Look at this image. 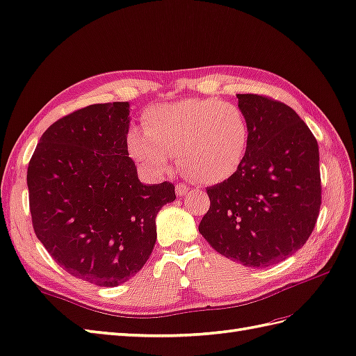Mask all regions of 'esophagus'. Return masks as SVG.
Segmentation results:
<instances>
[{
  "instance_id": "esophagus-1",
  "label": "esophagus",
  "mask_w": 356,
  "mask_h": 356,
  "mask_svg": "<svg viewBox=\"0 0 356 356\" xmlns=\"http://www.w3.org/2000/svg\"><path fill=\"white\" fill-rule=\"evenodd\" d=\"M189 191V188H188V185H185V184H177L176 185V194H177V197H184V195H186V193Z\"/></svg>"
}]
</instances>
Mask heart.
I'll list each match as a JSON object with an SVG mask.
<instances>
[{"label":"heart","mask_w":356,"mask_h":356,"mask_svg":"<svg viewBox=\"0 0 356 356\" xmlns=\"http://www.w3.org/2000/svg\"><path fill=\"white\" fill-rule=\"evenodd\" d=\"M144 130L131 129L127 148L148 171L161 175L179 156L200 184H221L241 170L250 150V122L238 106L218 98H184L147 109Z\"/></svg>","instance_id":"1"}]
</instances>
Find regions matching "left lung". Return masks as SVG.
Wrapping results in <instances>:
<instances>
[{
    "label": "left lung",
    "mask_w": 356,
    "mask_h": 356,
    "mask_svg": "<svg viewBox=\"0 0 356 356\" xmlns=\"http://www.w3.org/2000/svg\"><path fill=\"white\" fill-rule=\"evenodd\" d=\"M250 122L247 158L235 176L208 188L198 230L213 250L245 267L286 259L312 234L321 204L318 145L290 106L238 94Z\"/></svg>",
    "instance_id": "left-lung-1"
}]
</instances>
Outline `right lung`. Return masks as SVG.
<instances>
[{
  "instance_id": "right-lung-1",
  "label": "right lung",
  "mask_w": 356,
  "mask_h": 356,
  "mask_svg": "<svg viewBox=\"0 0 356 356\" xmlns=\"http://www.w3.org/2000/svg\"><path fill=\"white\" fill-rule=\"evenodd\" d=\"M129 102L92 104L51 124L27 170L33 229L71 276L117 286L144 267L156 216L175 185H145L129 158Z\"/></svg>"
}]
</instances>
